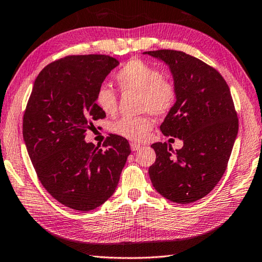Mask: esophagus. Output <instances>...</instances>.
Segmentation results:
<instances>
[{
	"mask_svg": "<svg viewBox=\"0 0 262 262\" xmlns=\"http://www.w3.org/2000/svg\"><path fill=\"white\" fill-rule=\"evenodd\" d=\"M130 148L133 151H136V150H139L142 148V145L140 143H135V142H133V143H130Z\"/></svg>",
	"mask_w": 262,
	"mask_h": 262,
	"instance_id": "obj_1",
	"label": "esophagus"
}]
</instances>
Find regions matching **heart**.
<instances>
[{
	"mask_svg": "<svg viewBox=\"0 0 262 262\" xmlns=\"http://www.w3.org/2000/svg\"><path fill=\"white\" fill-rule=\"evenodd\" d=\"M122 94H139V111L150 112L163 118L171 112L177 100V86L173 81L162 76V73L148 62L132 59L114 75ZM95 103L101 112L113 115L118 108V95L108 85H100L95 95ZM154 121L149 114L119 119L112 125V132L127 140L141 142L149 136Z\"/></svg>",
	"mask_w": 262,
	"mask_h": 262,
	"instance_id": "obj_1",
	"label": "heart"
}]
</instances>
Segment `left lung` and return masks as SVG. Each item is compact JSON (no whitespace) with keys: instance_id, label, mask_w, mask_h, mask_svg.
<instances>
[{"instance_id":"left-lung-1","label":"left lung","mask_w":262,"mask_h":262,"mask_svg":"<svg viewBox=\"0 0 262 262\" xmlns=\"http://www.w3.org/2000/svg\"><path fill=\"white\" fill-rule=\"evenodd\" d=\"M144 54L158 57L171 69L177 101L161 130L184 141L176 152L166 142L151 145L156 162L149 167V177L155 189L170 201H198L223 177L237 137L231 92L214 67L184 52L158 50Z\"/></svg>"}]
</instances>
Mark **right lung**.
Here are the masks:
<instances>
[{"label": "right lung", "instance_id": "add662e5", "mask_svg": "<svg viewBox=\"0 0 262 262\" xmlns=\"http://www.w3.org/2000/svg\"><path fill=\"white\" fill-rule=\"evenodd\" d=\"M119 64L110 55H67L35 78L23 117V137L41 185L56 201L79 211L99 207L117 188L130 147L110 134L99 149L86 143L95 120L104 119L95 95Z\"/></svg>", "mask_w": 262, "mask_h": 262}]
</instances>
